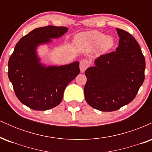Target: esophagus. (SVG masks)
<instances>
[{
  "label": "esophagus",
  "instance_id": "34e87169",
  "mask_svg": "<svg viewBox=\"0 0 152 152\" xmlns=\"http://www.w3.org/2000/svg\"><path fill=\"white\" fill-rule=\"evenodd\" d=\"M89 65L90 64L88 60H86V59H82L81 61H80V70H81V72H84L88 69Z\"/></svg>",
  "mask_w": 152,
  "mask_h": 152
}]
</instances>
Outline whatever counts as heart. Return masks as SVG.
I'll return each mask as SVG.
<instances>
[{
	"mask_svg": "<svg viewBox=\"0 0 152 152\" xmlns=\"http://www.w3.org/2000/svg\"><path fill=\"white\" fill-rule=\"evenodd\" d=\"M76 43L78 45L83 48H95L100 45L102 50H107L114 46V40L110 36H105V35L97 31L84 33L78 35L76 37Z\"/></svg>",
	"mask_w": 152,
	"mask_h": 152,
	"instance_id": "obj_1",
	"label": "heart"
}]
</instances>
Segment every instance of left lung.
<instances>
[{
  "label": "left lung",
  "instance_id": "left-lung-1",
  "mask_svg": "<svg viewBox=\"0 0 152 152\" xmlns=\"http://www.w3.org/2000/svg\"><path fill=\"white\" fill-rule=\"evenodd\" d=\"M119 36L116 51L104 54L85 71L88 104L102 111H113L129 104L144 81L145 58L132 34L116 28Z\"/></svg>",
  "mask_w": 152,
  "mask_h": 152
}]
</instances>
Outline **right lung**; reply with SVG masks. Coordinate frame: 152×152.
<instances>
[{"label":"right lung","instance_id":"1","mask_svg":"<svg viewBox=\"0 0 152 152\" xmlns=\"http://www.w3.org/2000/svg\"><path fill=\"white\" fill-rule=\"evenodd\" d=\"M68 29L54 26L38 28L15 45L8 61V78L17 98L30 109L45 111L58 106L66 87L80 73L78 61L46 67L40 64L36 53L38 45L60 37Z\"/></svg>","mask_w":152,"mask_h":152}]
</instances>
